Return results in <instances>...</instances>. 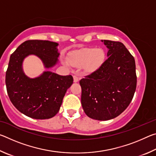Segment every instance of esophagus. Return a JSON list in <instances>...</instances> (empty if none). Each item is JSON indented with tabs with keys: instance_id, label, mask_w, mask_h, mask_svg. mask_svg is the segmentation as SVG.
Segmentation results:
<instances>
[{
	"instance_id": "34e87169",
	"label": "esophagus",
	"mask_w": 156,
	"mask_h": 156,
	"mask_svg": "<svg viewBox=\"0 0 156 156\" xmlns=\"http://www.w3.org/2000/svg\"><path fill=\"white\" fill-rule=\"evenodd\" d=\"M78 80H79V78L78 77V76L77 75L73 76V81H74L75 83H77Z\"/></svg>"
}]
</instances>
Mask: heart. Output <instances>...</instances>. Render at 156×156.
I'll return each mask as SVG.
<instances>
[{
  "label": "heart",
  "instance_id": "obj_1",
  "mask_svg": "<svg viewBox=\"0 0 156 156\" xmlns=\"http://www.w3.org/2000/svg\"><path fill=\"white\" fill-rule=\"evenodd\" d=\"M105 53L102 49L87 48L82 51L70 54L68 61L74 67L84 65V70L91 72L98 69L105 61ZM65 65H68L67 60H64Z\"/></svg>",
  "mask_w": 156,
  "mask_h": 156
}]
</instances>
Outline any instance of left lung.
I'll return each mask as SVG.
<instances>
[{
    "instance_id": "1",
    "label": "left lung",
    "mask_w": 156,
    "mask_h": 156,
    "mask_svg": "<svg viewBox=\"0 0 156 156\" xmlns=\"http://www.w3.org/2000/svg\"><path fill=\"white\" fill-rule=\"evenodd\" d=\"M108 58L100 67L80 80L81 103L86 115L108 120L121 114L136 91L137 76L133 56L118 41L104 40Z\"/></svg>"
}]
</instances>
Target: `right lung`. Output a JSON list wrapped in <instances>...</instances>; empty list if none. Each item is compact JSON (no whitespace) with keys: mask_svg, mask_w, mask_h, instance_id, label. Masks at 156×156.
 <instances>
[{"mask_svg":"<svg viewBox=\"0 0 156 156\" xmlns=\"http://www.w3.org/2000/svg\"><path fill=\"white\" fill-rule=\"evenodd\" d=\"M58 44L48 41H26L10 56L5 76L7 94L14 106L28 117L34 119L54 117L73 83L72 75L60 76L45 72L40 77L31 79L23 72V60L30 54L38 56L47 68L56 65L59 56Z\"/></svg>","mask_w":156,"mask_h":156,"instance_id":"add662e5","label":"right lung"}]
</instances>
